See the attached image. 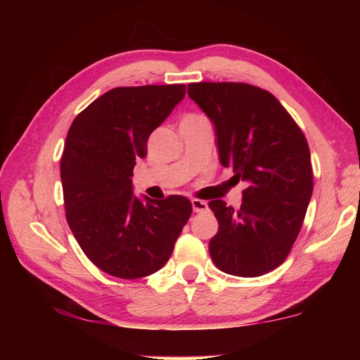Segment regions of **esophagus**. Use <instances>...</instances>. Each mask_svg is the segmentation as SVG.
<instances>
[{
    "instance_id": "obj_1",
    "label": "esophagus",
    "mask_w": 360,
    "mask_h": 360,
    "mask_svg": "<svg viewBox=\"0 0 360 360\" xmlns=\"http://www.w3.org/2000/svg\"><path fill=\"white\" fill-rule=\"evenodd\" d=\"M192 208H193V212H202L208 210V205H206V202H203V200H192Z\"/></svg>"
}]
</instances>
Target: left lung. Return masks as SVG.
I'll return each mask as SVG.
<instances>
[{"label":"left lung","instance_id":"obj_1","mask_svg":"<svg viewBox=\"0 0 360 360\" xmlns=\"http://www.w3.org/2000/svg\"><path fill=\"white\" fill-rule=\"evenodd\" d=\"M187 94L214 124L222 167L248 184L240 210L210 202L219 222L211 259L229 275H265L289 255L311 200L307 138L281 103L255 85L193 82Z\"/></svg>","mask_w":360,"mask_h":360}]
</instances>
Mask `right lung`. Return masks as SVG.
<instances>
[{"mask_svg": "<svg viewBox=\"0 0 360 360\" xmlns=\"http://www.w3.org/2000/svg\"><path fill=\"white\" fill-rule=\"evenodd\" d=\"M184 95V84L117 87L70 127L60 163L66 221L84 254L108 275L136 279L160 270L192 214L186 197L139 200L131 184L149 135Z\"/></svg>", "mask_w": 360, "mask_h": 360, "instance_id": "right-lung-1", "label": "right lung"}]
</instances>
